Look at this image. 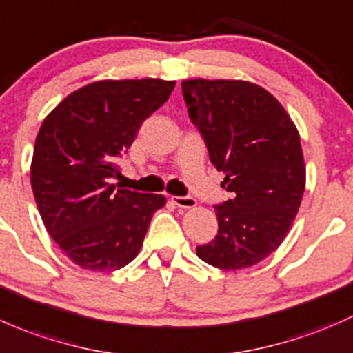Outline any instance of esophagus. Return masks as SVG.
Returning a JSON list of instances; mask_svg holds the SVG:
<instances>
[{
    "label": "esophagus",
    "instance_id": "esophagus-1",
    "mask_svg": "<svg viewBox=\"0 0 353 353\" xmlns=\"http://www.w3.org/2000/svg\"><path fill=\"white\" fill-rule=\"evenodd\" d=\"M172 202L180 209H194L197 205V201L194 197H172Z\"/></svg>",
    "mask_w": 353,
    "mask_h": 353
}]
</instances>
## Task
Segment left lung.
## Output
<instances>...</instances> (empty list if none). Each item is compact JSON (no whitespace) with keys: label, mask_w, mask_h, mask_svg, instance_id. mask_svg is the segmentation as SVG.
<instances>
[{"label":"left lung","mask_w":353,"mask_h":353,"mask_svg":"<svg viewBox=\"0 0 353 353\" xmlns=\"http://www.w3.org/2000/svg\"><path fill=\"white\" fill-rule=\"evenodd\" d=\"M188 114L232 199L216 207L219 232L197 256L223 270L256 265L292 228L306 187L299 130L270 92L243 79H183Z\"/></svg>","instance_id":"1"}]
</instances>
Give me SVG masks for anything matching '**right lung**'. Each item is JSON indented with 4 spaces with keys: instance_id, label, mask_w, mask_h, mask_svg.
I'll return each mask as SVG.
<instances>
[{
    "instance_id": "obj_1",
    "label": "right lung",
    "mask_w": 353,
    "mask_h": 353,
    "mask_svg": "<svg viewBox=\"0 0 353 353\" xmlns=\"http://www.w3.org/2000/svg\"><path fill=\"white\" fill-rule=\"evenodd\" d=\"M175 81L101 79L68 95L43 119L30 165L35 202L50 238L85 270L125 267L143 246L163 195L115 188L117 158Z\"/></svg>"
}]
</instances>
